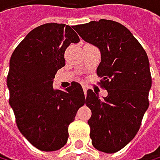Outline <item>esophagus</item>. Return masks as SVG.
I'll return each mask as SVG.
<instances>
[{
	"mask_svg": "<svg viewBox=\"0 0 160 160\" xmlns=\"http://www.w3.org/2000/svg\"><path fill=\"white\" fill-rule=\"evenodd\" d=\"M82 87H83V90H84V93L86 94V92H87V89H88V87H87L86 85H82Z\"/></svg>",
	"mask_w": 160,
	"mask_h": 160,
	"instance_id": "esophagus-1",
	"label": "esophagus"
}]
</instances>
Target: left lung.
<instances>
[{
	"mask_svg": "<svg viewBox=\"0 0 160 160\" xmlns=\"http://www.w3.org/2000/svg\"><path fill=\"white\" fill-rule=\"evenodd\" d=\"M79 36L98 47L101 62L97 75L107 96L100 99L89 89L85 103L91 109L90 137L99 151L114 153L127 145L139 130L149 106L151 75L147 54L120 23L101 19L77 25Z\"/></svg>",
	"mask_w": 160,
	"mask_h": 160,
	"instance_id": "obj_1",
	"label": "left lung"
}]
</instances>
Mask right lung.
<instances>
[{"label": "right lung", "mask_w": 160, "mask_h": 160, "mask_svg": "<svg viewBox=\"0 0 160 160\" xmlns=\"http://www.w3.org/2000/svg\"><path fill=\"white\" fill-rule=\"evenodd\" d=\"M79 41L70 26L44 24L32 30L11 56L9 103L20 132L40 150L55 151L66 144L68 126L85 103L77 82L66 91L53 88L55 74L65 66L67 47Z\"/></svg>", "instance_id": "right-lung-1"}]
</instances>
